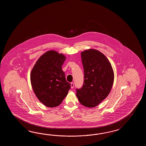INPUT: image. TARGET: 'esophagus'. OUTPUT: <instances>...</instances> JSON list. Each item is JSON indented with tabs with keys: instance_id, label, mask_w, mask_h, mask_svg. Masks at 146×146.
<instances>
[{
	"instance_id": "34e87169",
	"label": "esophagus",
	"mask_w": 146,
	"mask_h": 146,
	"mask_svg": "<svg viewBox=\"0 0 146 146\" xmlns=\"http://www.w3.org/2000/svg\"><path fill=\"white\" fill-rule=\"evenodd\" d=\"M70 87H71V88H74V82H71L70 83Z\"/></svg>"
}]
</instances>
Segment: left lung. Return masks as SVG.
Segmentation results:
<instances>
[{
  "label": "left lung",
  "instance_id": "1",
  "mask_svg": "<svg viewBox=\"0 0 146 146\" xmlns=\"http://www.w3.org/2000/svg\"><path fill=\"white\" fill-rule=\"evenodd\" d=\"M84 69L83 87L77 89L76 96L82 105L94 108L108 96L114 74L109 59L98 50L89 49L81 53Z\"/></svg>",
  "mask_w": 146,
  "mask_h": 146
}]
</instances>
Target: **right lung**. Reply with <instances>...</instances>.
Wrapping results in <instances>:
<instances>
[{
    "mask_svg": "<svg viewBox=\"0 0 146 146\" xmlns=\"http://www.w3.org/2000/svg\"><path fill=\"white\" fill-rule=\"evenodd\" d=\"M66 58L64 54L50 50L40 57L31 70L32 89L37 99L47 107L59 106L70 88L62 68Z\"/></svg>",
    "mask_w": 146,
    "mask_h": 146,
    "instance_id": "1",
    "label": "right lung"
}]
</instances>
